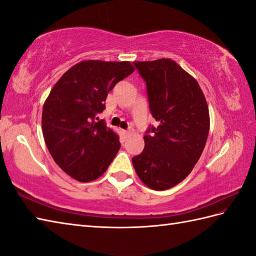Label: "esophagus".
Instances as JSON below:
<instances>
[{
	"label": "esophagus",
	"instance_id": "esophagus-1",
	"mask_svg": "<svg viewBox=\"0 0 256 256\" xmlns=\"http://www.w3.org/2000/svg\"><path fill=\"white\" fill-rule=\"evenodd\" d=\"M122 136L124 138H126L128 135H130V131H124V130H122Z\"/></svg>",
	"mask_w": 256,
	"mask_h": 256
}]
</instances>
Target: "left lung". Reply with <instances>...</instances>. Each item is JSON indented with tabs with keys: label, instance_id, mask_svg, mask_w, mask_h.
I'll use <instances>...</instances> for the list:
<instances>
[{
	"label": "left lung",
	"instance_id": "1",
	"mask_svg": "<svg viewBox=\"0 0 256 256\" xmlns=\"http://www.w3.org/2000/svg\"><path fill=\"white\" fill-rule=\"evenodd\" d=\"M134 64L146 81L158 126L146 131L145 148L132 162L144 184L166 190L182 182L202 154L210 128L208 104L198 81L172 59Z\"/></svg>",
	"mask_w": 256,
	"mask_h": 256
}]
</instances>
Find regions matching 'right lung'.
Segmentation results:
<instances>
[{
	"label": "right lung",
	"instance_id": "1",
	"mask_svg": "<svg viewBox=\"0 0 256 256\" xmlns=\"http://www.w3.org/2000/svg\"><path fill=\"white\" fill-rule=\"evenodd\" d=\"M134 70L130 62H80L47 96L42 116L45 143L56 164L76 180L102 176L121 148L118 135L96 116L106 108L108 92Z\"/></svg>",
	"mask_w": 256,
	"mask_h": 256
}]
</instances>
